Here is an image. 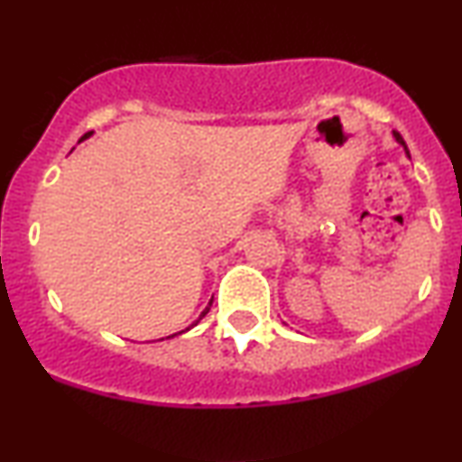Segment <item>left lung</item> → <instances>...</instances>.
Instances as JSON below:
<instances>
[{
    "mask_svg": "<svg viewBox=\"0 0 462 462\" xmlns=\"http://www.w3.org/2000/svg\"><path fill=\"white\" fill-rule=\"evenodd\" d=\"M393 137H396V142H398V143H402V146H404V152H407V154H409V148H407V143H404V140H402V135H400V133H396V131H393Z\"/></svg>",
    "mask_w": 462,
    "mask_h": 462,
    "instance_id": "1",
    "label": "left lung"
}]
</instances>
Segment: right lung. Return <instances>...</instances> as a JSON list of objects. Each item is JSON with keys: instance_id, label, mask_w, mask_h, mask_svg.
Returning a JSON list of instances; mask_svg holds the SVG:
<instances>
[{"instance_id": "right-lung-1", "label": "right lung", "mask_w": 462, "mask_h": 462, "mask_svg": "<svg viewBox=\"0 0 462 462\" xmlns=\"http://www.w3.org/2000/svg\"><path fill=\"white\" fill-rule=\"evenodd\" d=\"M90 135H92V133H86V135H83V137H81V140H86V137H90ZM210 303H213V301H210ZM210 303H208V308H207V310H204V312H202V314H199V319H198L196 322H193V325H198V322H199V320H202V319H204V316H207V314H208V310H210ZM193 325H191V327H193ZM185 331H189V327H187V329H185ZM180 333H182V331H180ZM174 336H176V333H174ZM174 336H170V337H174Z\"/></svg>"}]
</instances>
